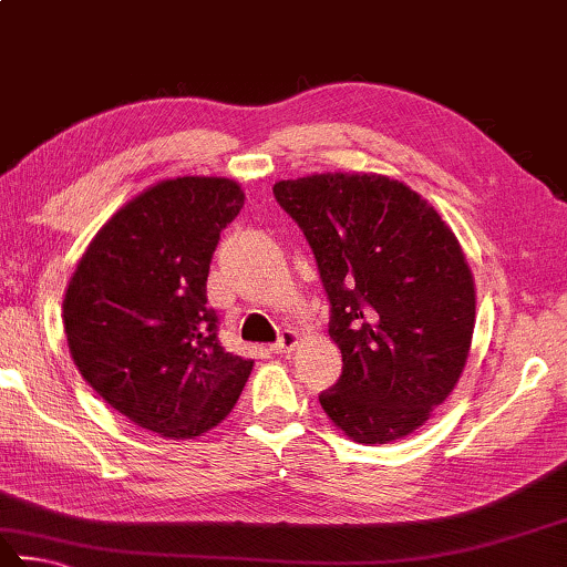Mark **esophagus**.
<instances>
[{"label":"esophagus","mask_w":567,"mask_h":567,"mask_svg":"<svg viewBox=\"0 0 567 567\" xmlns=\"http://www.w3.org/2000/svg\"><path fill=\"white\" fill-rule=\"evenodd\" d=\"M297 344H300V334L295 332V329H285V332L280 334V339L272 344V352L277 354H292Z\"/></svg>","instance_id":"obj_1"}]
</instances>
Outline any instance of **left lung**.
Here are the masks:
<instances>
[{
	"label": "left lung",
	"instance_id": "left-lung-1",
	"mask_svg": "<svg viewBox=\"0 0 567 567\" xmlns=\"http://www.w3.org/2000/svg\"><path fill=\"white\" fill-rule=\"evenodd\" d=\"M300 225L332 305L342 377L319 394L357 444L424 426L466 367L476 287L454 230L416 190L377 173H315L275 183Z\"/></svg>",
	"mask_w": 567,
	"mask_h": 567
}]
</instances>
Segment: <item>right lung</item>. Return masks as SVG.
I'll return each mask as SVG.
<instances>
[{"label":"right lung","mask_w":567,"mask_h":567,"mask_svg":"<svg viewBox=\"0 0 567 567\" xmlns=\"http://www.w3.org/2000/svg\"><path fill=\"white\" fill-rule=\"evenodd\" d=\"M245 193L218 176L151 185L111 215L76 262L64 332L81 377L163 439H195L238 404L252 359L225 352L208 282L220 230Z\"/></svg>","instance_id":"obj_1"}]
</instances>
